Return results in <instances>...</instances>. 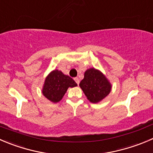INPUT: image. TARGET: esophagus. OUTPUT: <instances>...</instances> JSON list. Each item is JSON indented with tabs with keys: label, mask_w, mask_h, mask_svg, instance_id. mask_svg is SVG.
Listing matches in <instances>:
<instances>
[{
	"label": "esophagus",
	"mask_w": 153,
	"mask_h": 153,
	"mask_svg": "<svg viewBox=\"0 0 153 153\" xmlns=\"http://www.w3.org/2000/svg\"><path fill=\"white\" fill-rule=\"evenodd\" d=\"M74 80H75V82H76V84L78 85V84H79V81H79V78H77V77H76V78H74Z\"/></svg>",
	"instance_id": "34e87169"
}]
</instances>
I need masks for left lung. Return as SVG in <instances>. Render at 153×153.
I'll return each instance as SVG.
<instances>
[{
	"label": "left lung",
	"instance_id": "1",
	"mask_svg": "<svg viewBox=\"0 0 153 153\" xmlns=\"http://www.w3.org/2000/svg\"><path fill=\"white\" fill-rule=\"evenodd\" d=\"M80 87L92 103H97L111 92V85L100 71L93 68L87 69Z\"/></svg>",
	"mask_w": 153,
	"mask_h": 153
}]
</instances>
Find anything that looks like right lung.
<instances>
[{"mask_svg":"<svg viewBox=\"0 0 153 153\" xmlns=\"http://www.w3.org/2000/svg\"><path fill=\"white\" fill-rule=\"evenodd\" d=\"M75 81L68 75L58 70H54L45 81L42 93L52 102H58L66 93L69 87H76Z\"/></svg>","mask_w":153,"mask_h":153,"instance_id":"1","label":"right lung"}]
</instances>
